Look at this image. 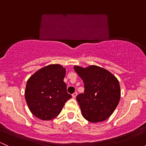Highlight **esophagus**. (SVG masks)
<instances>
[{
  "mask_svg": "<svg viewBox=\"0 0 146 146\" xmlns=\"http://www.w3.org/2000/svg\"><path fill=\"white\" fill-rule=\"evenodd\" d=\"M77 95H78V93L75 92V93H73V94H72V96H73V98H76V96H77Z\"/></svg>",
  "mask_w": 146,
  "mask_h": 146,
  "instance_id": "34e87169",
  "label": "esophagus"
}]
</instances>
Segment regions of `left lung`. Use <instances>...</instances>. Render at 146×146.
Instances as JSON below:
<instances>
[{
    "label": "left lung",
    "instance_id": "left-lung-1",
    "mask_svg": "<svg viewBox=\"0 0 146 146\" xmlns=\"http://www.w3.org/2000/svg\"><path fill=\"white\" fill-rule=\"evenodd\" d=\"M74 70L84 84V94L76 99L83 117L91 123L102 122L114 111L121 98L119 82L111 73L95 65Z\"/></svg>",
    "mask_w": 146,
    "mask_h": 146
}]
</instances>
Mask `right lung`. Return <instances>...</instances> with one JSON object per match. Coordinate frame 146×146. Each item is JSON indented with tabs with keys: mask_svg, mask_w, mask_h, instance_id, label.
I'll use <instances>...</instances> for the list:
<instances>
[{
	"mask_svg": "<svg viewBox=\"0 0 146 146\" xmlns=\"http://www.w3.org/2000/svg\"><path fill=\"white\" fill-rule=\"evenodd\" d=\"M66 68L60 64L43 67L27 82L25 98L29 110L43 121H50L58 116L65 102L72 98L64 82Z\"/></svg>",
	"mask_w": 146,
	"mask_h": 146,
	"instance_id": "add662e5",
	"label": "right lung"
}]
</instances>
